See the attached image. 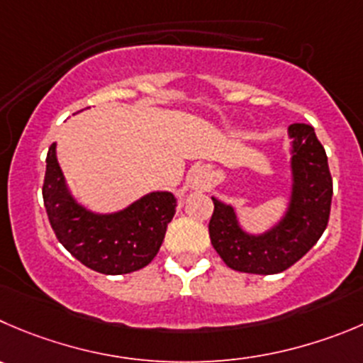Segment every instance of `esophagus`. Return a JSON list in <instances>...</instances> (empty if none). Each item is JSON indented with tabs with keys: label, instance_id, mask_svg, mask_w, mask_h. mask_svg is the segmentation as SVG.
Masks as SVG:
<instances>
[{
	"label": "esophagus",
	"instance_id": "34e87169",
	"mask_svg": "<svg viewBox=\"0 0 363 363\" xmlns=\"http://www.w3.org/2000/svg\"><path fill=\"white\" fill-rule=\"evenodd\" d=\"M189 185H191V189H194V191H199V192H205L208 191L210 187V172L206 167H194L191 171V174H189Z\"/></svg>",
	"mask_w": 363,
	"mask_h": 363
}]
</instances>
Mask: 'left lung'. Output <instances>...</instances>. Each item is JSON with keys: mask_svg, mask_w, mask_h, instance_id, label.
Instances as JSON below:
<instances>
[{"mask_svg": "<svg viewBox=\"0 0 363 363\" xmlns=\"http://www.w3.org/2000/svg\"><path fill=\"white\" fill-rule=\"evenodd\" d=\"M289 132L294 139V192L287 217L274 230L262 237L247 235L237 226L233 208L212 198L210 242L230 269L251 274L287 271L326 230L333 196L326 151L310 124L296 123Z\"/></svg>", "mask_w": 363, "mask_h": 363, "instance_id": "obj_1", "label": "left lung"}]
</instances>
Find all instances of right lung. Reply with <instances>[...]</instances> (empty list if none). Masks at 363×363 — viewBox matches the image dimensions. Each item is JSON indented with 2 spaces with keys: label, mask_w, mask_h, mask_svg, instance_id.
I'll return each mask as SVG.
<instances>
[{
  "label": "right lung",
  "mask_w": 363,
  "mask_h": 363,
  "mask_svg": "<svg viewBox=\"0 0 363 363\" xmlns=\"http://www.w3.org/2000/svg\"><path fill=\"white\" fill-rule=\"evenodd\" d=\"M55 146L51 144L46 157L43 199L62 246L101 274H126L146 267L157 257L174 217V196L153 192L119 213L94 216L76 205L65 191Z\"/></svg>",
  "instance_id": "1"
}]
</instances>
